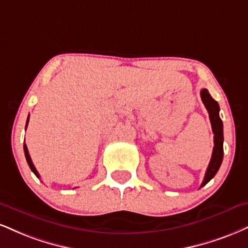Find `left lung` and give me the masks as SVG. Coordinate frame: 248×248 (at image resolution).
<instances>
[{
	"mask_svg": "<svg viewBox=\"0 0 248 248\" xmlns=\"http://www.w3.org/2000/svg\"><path fill=\"white\" fill-rule=\"evenodd\" d=\"M201 99L203 101L205 108L209 113V118L211 122V127H213L214 132V150L211 155V159L208 166L207 172H205L204 179L202 181L201 187H203L216 175L217 171L220 168V164L223 162V122L219 118V105L216 100L213 99L207 89H202L201 90ZM200 187V188H201Z\"/></svg>",
	"mask_w": 248,
	"mask_h": 248,
	"instance_id": "1",
	"label": "left lung"
}]
</instances>
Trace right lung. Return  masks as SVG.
<instances>
[{
  "label": "right lung",
  "mask_w": 248,
  "mask_h": 248,
  "mask_svg": "<svg viewBox=\"0 0 248 248\" xmlns=\"http://www.w3.org/2000/svg\"><path fill=\"white\" fill-rule=\"evenodd\" d=\"M29 118H30V115L28 116V120H26V126H25V128L28 127V124H29ZM24 153H25L26 160H28V164H29L30 169H31V171L33 172L35 175H37V178H40V175H39L38 171H37V170H35V168H34L33 163H32V159H31V157H30V154H29V150H28V147H26V144H24Z\"/></svg>",
  "instance_id": "obj_1"
}]
</instances>
